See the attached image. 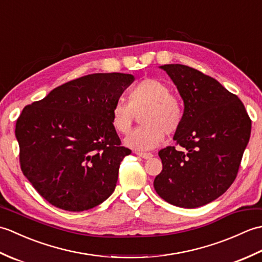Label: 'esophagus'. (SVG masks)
I'll use <instances>...</instances> for the list:
<instances>
[{
    "label": "esophagus",
    "mask_w": 262,
    "mask_h": 262,
    "mask_svg": "<svg viewBox=\"0 0 262 262\" xmlns=\"http://www.w3.org/2000/svg\"><path fill=\"white\" fill-rule=\"evenodd\" d=\"M136 155H138V157H141L143 159H151L153 157L152 153H143V152H135Z\"/></svg>",
    "instance_id": "obj_1"
}]
</instances>
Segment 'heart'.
<instances>
[{
    "label": "heart",
    "mask_w": 262,
    "mask_h": 262,
    "mask_svg": "<svg viewBox=\"0 0 262 262\" xmlns=\"http://www.w3.org/2000/svg\"><path fill=\"white\" fill-rule=\"evenodd\" d=\"M142 114L144 125L128 136L125 144L137 151H149L158 147L164 134L172 135L183 121V107L180 100L170 93L164 82L154 77L140 81L128 92V103L117 102L110 114L111 125L119 134H128L134 125L135 114Z\"/></svg>",
    "instance_id": "obj_1"
}]
</instances>
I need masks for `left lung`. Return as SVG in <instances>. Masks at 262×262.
<instances>
[{"instance_id": "left-lung-1", "label": "left lung", "mask_w": 262, "mask_h": 262, "mask_svg": "<svg viewBox=\"0 0 262 262\" xmlns=\"http://www.w3.org/2000/svg\"><path fill=\"white\" fill-rule=\"evenodd\" d=\"M185 103L173 140L180 149L159 152L163 169L154 189L171 205L196 208L222 196L234 182L250 134L251 119L235 94L213 77L181 64L160 66Z\"/></svg>"}]
</instances>
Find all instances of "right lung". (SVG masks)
<instances>
[{
    "instance_id": "add662e5",
    "label": "right lung",
    "mask_w": 262,
    "mask_h": 262,
    "mask_svg": "<svg viewBox=\"0 0 262 262\" xmlns=\"http://www.w3.org/2000/svg\"><path fill=\"white\" fill-rule=\"evenodd\" d=\"M132 74L96 73L55 88L26 105L15 124L22 173L55 207L83 211L116 188L120 162L129 155L110 114Z\"/></svg>"
}]
</instances>
